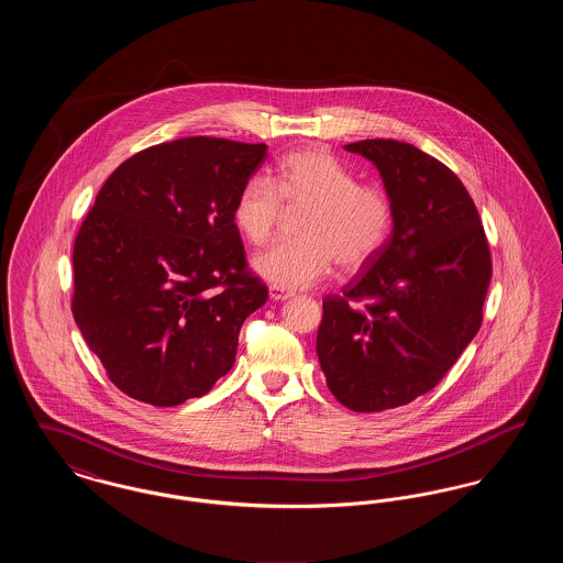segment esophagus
<instances>
[{"label": "esophagus", "mask_w": 563, "mask_h": 563, "mask_svg": "<svg viewBox=\"0 0 563 563\" xmlns=\"http://www.w3.org/2000/svg\"><path fill=\"white\" fill-rule=\"evenodd\" d=\"M269 297H272L274 301H285V299L294 297V294H291V291H285V289H280V287H269Z\"/></svg>", "instance_id": "obj_1"}]
</instances>
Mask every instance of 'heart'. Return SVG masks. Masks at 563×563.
I'll use <instances>...</instances> for the list:
<instances>
[{
	"label": "heart",
	"instance_id": "1",
	"mask_svg": "<svg viewBox=\"0 0 563 563\" xmlns=\"http://www.w3.org/2000/svg\"><path fill=\"white\" fill-rule=\"evenodd\" d=\"M287 213L299 241L280 242L257 255L255 272L272 287L297 291L327 278L338 264L354 274L369 266L393 228L388 194L356 175L321 147L299 150L276 166L274 186L249 179L234 202V223L255 246L272 241Z\"/></svg>",
	"mask_w": 563,
	"mask_h": 563
}]
</instances>
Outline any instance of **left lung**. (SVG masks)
<instances>
[{
  "instance_id": "1",
  "label": "left lung",
  "mask_w": 563,
  "mask_h": 563,
  "mask_svg": "<svg viewBox=\"0 0 563 563\" xmlns=\"http://www.w3.org/2000/svg\"><path fill=\"white\" fill-rule=\"evenodd\" d=\"M346 150L377 166L393 234L342 295L322 299L317 352L338 401L384 411L432 390L477 335L492 255L471 194L443 162L395 139Z\"/></svg>"
}]
</instances>
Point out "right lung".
Segmentation results:
<instances>
[{
	"label": "right lung",
	"mask_w": 563,
	"mask_h": 563,
	"mask_svg": "<svg viewBox=\"0 0 563 563\" xmlns=\"http://www.w3.org/2000/svg\"><path fill=\"white\" fill-rule=\"evenodd\" d=\"M264 143L186 136L122 162L74 244L71 312L124 395L173 407L236 361L268 289L246 266L234 202Z\"/></svg>",
	"instance_id": "obj_1"
}]
</instances>
